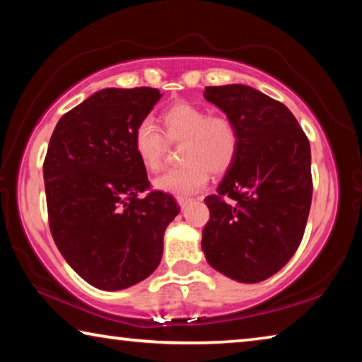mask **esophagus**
<instances>
[{
  "label": "esophagus",
  "instance_id": "esophagus-1",
  "mask_svg": "<svg viewBox=\"0 0 362 362\" xmlns=\"http://www.w3.org/2000/svg\"><path fill=\"white\" fill-rule=\"evenodd\" d=\"M177 203H179L180 208H185V206L192 203V199L190 198H177Z\"/></svg>",
  "mask_w": 362,
  "mask_h": 362
}]
</instances>
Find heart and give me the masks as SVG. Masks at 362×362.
Here are the masks:
<instances>
[{
    "label": "heart",
    "mask_w": 362,
    "mask_h": 362,
    "mask_svg": "<svg viewBox=\"0 0 362 362\" xmlns=\"http://www.w3.org/2000/svg\"><path fill=\"white\" fill-rule=\"evenodd\" d=\"M163 125L169 141H183L182 168L172 169L154 179L158 192L185 198L206 185L209 172L222 175L232 168L240 148L237 127L230 119L209 116L206 109L177 103L165 109ZM134 151L146 170L160 169L165 154V140L151 119H143L134 130Z\"/></svg>",
    "instance_id": "heart-1"
}]
</instances>
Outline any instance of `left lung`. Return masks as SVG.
<instances>
[{"label": "left lung", "mask_w": 362, "mask_h": 362, "mask_svg": "<svg viewBox=\"0 0 362 362\" xmlns=\"http://www.w3.org/2000/svg\"><path fill=\"white\" fill-rule=\"evenodd\" d=\"M237 127V159L204 199L202 248L209 266L242 284L279 272L301 243L313 198L311 146L290 109L248 85L206 87ZM230 197L228 202L223 197Z\"/></svg>", "instance_id": "8db88e82"}]
</instances>
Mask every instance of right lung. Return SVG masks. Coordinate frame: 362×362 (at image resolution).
Segmentation results:
<instances>
[{
    "label": "right lung",
    "mask_w": 362,
    "mask_h": 362,
    "mask_svg": "<svg viewBox=\"0 0 362 362\" xmlns=\"http://www.w3.org/2000/svg\"><path fill=\"white\" fill-rule=\"evenodd\" d=\"M156 88H105L56 124L43 164L49 228L66 262L95 288L145 280L163 257L165 227L180 212L150 187L134 130L160 100Z\"/></svg>",
    "instance_id": "obj_1"
}]
</instances>
